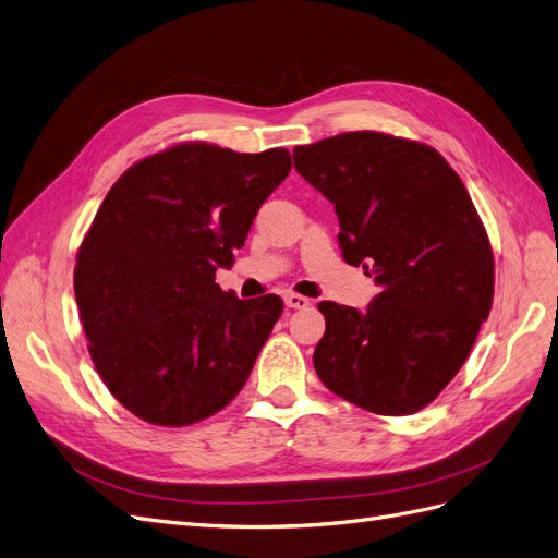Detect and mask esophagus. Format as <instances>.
<instances>
[{"label":"esophagus","instance_id":"esophagus-1","mask_svg":"<svg viewBox=\"0 0 558 558\" xmlns=\"http://www.w3.org/2000/svg\"><path fill=\"white\" fill-rule=\"evenodd\" d=\"M283 300H286V305H289L291 310H305V307H310V298L300 295V293H286Z\"/></svg>","mask_w":558,"mask_h":558}]
</instances>
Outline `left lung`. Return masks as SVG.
<instances>
[{"label": "left lung", "mask_w": 558, "mask_h": 558, "mask_svg": "<svg viewBox=\"0 0 558 558\" xmlns=\"http://www.w3.org/2000/svg\"><path fill=\"white\" fill-rule=\"evenodd\" d=\"M293 160L335 205L344 260L379 286L365 312L318 302V379L367 412L424 410L494 305V248L463 181L433 146L375 130L295 146Z\"/></svg>", "instance_id": "obj_1"}]
</instances>
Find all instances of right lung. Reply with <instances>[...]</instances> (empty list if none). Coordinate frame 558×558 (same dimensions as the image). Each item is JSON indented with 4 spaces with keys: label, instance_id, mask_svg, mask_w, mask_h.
<instances>
[{
    "label": "right lung",
    "instance_id": "obj_1",
    "mask_svg": "<svg viewBox=\"0 0 558 558\" xmlns=\"http://www.w3.org/2000/svg\"><path fill=\"white\" fill-rule=\"evenodd\" d=\"M291 154L181 142L121 174L76 251L74 293L95 369L146 424L181 428L242 391L283 312L279 295L240 300L232 267Z\"/></svg>",
    "mask_w": 558,
    "mask_h": 558
}]
</instances>
